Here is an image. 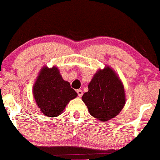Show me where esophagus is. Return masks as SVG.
<instances>
[{
    "mask_svg": "<svg viewBox=\"0 0 160 160\" xmlns=\"http://www.w3.org/2000/svg\"><path fill=\"white\" fill-rule=\"evenodd\" d=\"M77 95H78V96L81 97V96H83V91H82L81 89H77Z\"/></svg>",
    "mask_w": 160,
    "mask_h": 160,
    "instance_id": "1",
    "label": "esophagus"
}]
</instances>
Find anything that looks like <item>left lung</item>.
Masks as SVG:
<instances>
[{
  "label": "left lung",
  "mask_w": 160,
  "mask_h": 160,
  "mask_svg": "<svg viewBox=\"0 0 160 160\" xmlns=\"http://www.w3.org/2000/svg\"><path fill=\"white\" fill-rule=\"evenodd\" d=\"M88 89L82 99L92 116L100 121H108L122 111L125 103L124 87L110 68L98 71Z\"/></svg>",
  "instance_id": "obj_1"
}]
</instances>
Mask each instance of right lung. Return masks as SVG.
Listing matches in <instances>:
<instances>
[{
  "label": "right lung",
  "mask_w": 160,
  "mask_h": 160,
  "mask_svg": "<svg viewBox=\"0 0 160 160\" xmlns=\"http://www.w3.org/2000/svg\"><path fill=\"white\" fill-rule=\"evenodd\" d=\"M33 95L38 107L45 115L56 117L64 109L70 100L77 93L68 81H64L58 69L45 68L40 71L33 87Z\"/></svg>",
  "instance_id": "right-lung-1"
}]
</instances>
